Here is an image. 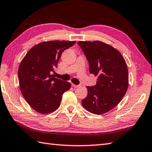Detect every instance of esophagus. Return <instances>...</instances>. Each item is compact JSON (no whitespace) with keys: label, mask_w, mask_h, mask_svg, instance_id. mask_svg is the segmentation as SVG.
Listing matches in <instances>:
<instances>
[{"label":"esophagus","mask_w":152,"mask_h":152,"mask_svg":"<svg viewBox=\"0 0 152 152\" xmlns=\"http://www.w3.org/2000/svg\"><path fill=\"white\" fill-rule=\"evenodd\" d=\"M72 87H74V88H78V87H79V85H76V84H72Z\"/></svg>","instance_id":"1"}]
</instances>
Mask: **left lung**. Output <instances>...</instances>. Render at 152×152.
Returning a JSON list of instances; mask_svg holds the SVG:
<instances>
[{
    "instance_id": "8db88e82",
    "label": "left lung",
    "mask_w": 152,
    "mask_h": 152,
    "mask_svg": "<svg viewBox=\"0 0 152 152\" xmlns=\"http://www.w3.org/2000/svg\"><path fill=\"white\" fill-rule=\"evenodd\" d=\"M78 44L89 62L90 74L97 76L96 86H87L82 106L91 113H106L121 102L129 87L126 61L117 49L102 41H79Z\"/></svg>"
}]
</instances>
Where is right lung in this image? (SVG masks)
Returning a JSON list of instances; mask_svg holds the SVG:
<instances>
[{"mask_svg": "<svg viewBox=\"0 0 152 152\" xmlns=\"http://www.w3.org/2000/svg\"><path fill=\"white\" fill-rule=\"evenodd\" d=\"M75 41H49L29 50L18 68L20 89L31 107L41 114H48L60 106L62 96L71 87L70 82L53 77L52 72L62 52Z\"/></svg>", "mask_w": 152, "mask_h": 152, "instance_id": "obj_1", "label": "right lung"}]
</instances>
